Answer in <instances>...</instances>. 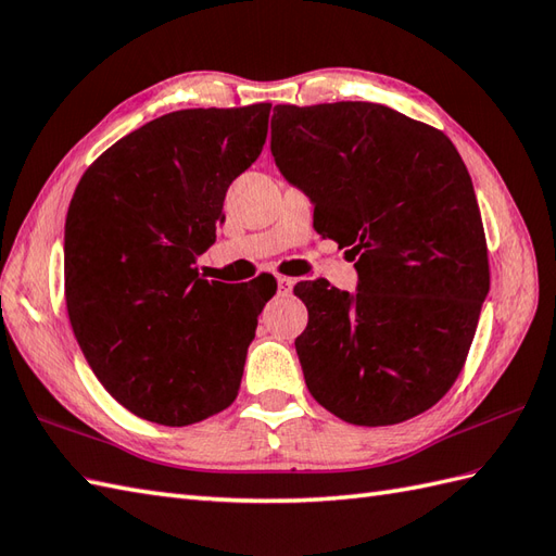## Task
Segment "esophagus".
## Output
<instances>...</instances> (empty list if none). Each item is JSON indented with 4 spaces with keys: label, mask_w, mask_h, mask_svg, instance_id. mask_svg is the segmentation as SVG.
Masks as SVG:
<instances>
[{
    "label": "esophagus",
    "mask_w": 556,
    "mask_h": 556,
    "mask_svg": "<svg viewBox=\"0 0 556 556\" xmlns=\"http://www.w3.org/2000/svg\"><path fill=\"white\" fill-rule=\"evenodd\" d=\"M277 283H279V293H289L291 289H293V283H295V279H291V277H277Z\"/></svg>",
    "instance_id": "34e87169"
}]
</instances>
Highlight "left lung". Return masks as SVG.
Listing matches in <instances>:
<instances>
[{
    "label": "left lung",
    "instance_id": "left-lung-1",
    "mask_svg": "<svg viewBox=\"0 0 556 556\" xmlns=\"http://www.w3.org/2000/svg\"><path fill=\"white\" fill-rule=\"evenodd\" d=\"M273 156L315 203V229L348 247L357 293L295 283L307 391L355 426L433 407L467 363L490 289L471 177L435 127L381 103H279Z\"/></svg>",
    "mask_w": 556,
    "mask_h": 556
}]
</instances>
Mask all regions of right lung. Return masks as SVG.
<instances>
[{"label":"right lung","instance_id":"1","mask_svg":"<svg viewBox=\"0 0 556 556\" xmlns=\"http://www.w3.org/2000/svg\"><path fill=\"white\" fill-rule=\"evenodd\" d=\"M273 103L185 109L87 167L66 217V307L103 389L132 415L187 426L239 393L269 287L208 281L197 261L229 185L261 156ZM261 279V277H257Z\"/></svg>","mask_w":556,"mask_h":556}]
</instances>
